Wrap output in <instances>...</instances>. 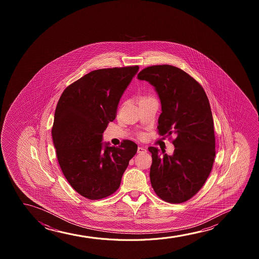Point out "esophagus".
<instances>
[{"label":"esophagus","mask_w":259,"mask_h":259,"mask_svg":"<svg viewBox=\"0 0 259 259\" xmlns=\"http://www.w3.org/2000/svg\"><path fill=\"white\" fill-rule=\"evenodd\" d=\"M137 152L139 154H142V153L147 152V149L145 148H143V147H138V149H137Z\"/></svg>","instance_id":"esophagus-1"}]
</instances>
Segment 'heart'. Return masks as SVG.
<instances>
[{
    "instance_id": "heart-1",
    "label": "heart",
    "mask_w": 259,
    "mask_h": 259,
    "mask_svg": "<svg viewBox=\"0 0 259 259\" xmlns=\"http://www.w3.org/2000/svg\"><path fill=\"white\" fill-rule=\"evenodd\" d=\"M143 98H146V97H142V98H141V99H143Z\"/></svg>"
}]
</instances>
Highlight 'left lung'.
Here are the masks:
<instances>
[{
    "mask_svg": "<svg viewBox=\"0 0 259 259\" xmlns=\"http://www.w3.org/2000/svg\"><path fill=\"white\" fill-rule=\"evenodd\" d=\"M138 79L149 82L159 96V135H176L171 156L155 147L149 148L153 189L165 202H186L205 183L216 155L209 100L195 78L172 65L145 68Z\"/></svg>",
    "mask_w": 259,
    "mask_h": 259,
    "instance_id": "8db88e82",
    "label": "left lung"
}]
</instances>
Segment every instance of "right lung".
<instances>
[{"label":"right lung","mask_w":259,"mask_h":259,"mask_svg":"<svg viewBox=\"0 0 259 259\" xmlns=\"http://www.w3.org/2000/svg\"><path fill=\"white\" fill-rule=\"evenodd\" d=\"M139 66L91 71L64 89L55 111L52 138L61 170L74 190L99 200L117 190L138 146L103 143L107 125L116 118L124 90Z\"/></svg>","instance_id":"right-lung-1"}]
</instances>
